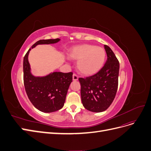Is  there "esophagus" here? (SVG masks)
<instances>
[{
    "mask_svg": "<svg viewBox=\"0 0 151 151\" xmlns=\"http://www.w3.org/2000/svg\"><path fill=\"white\" fill-rule=\"evenodd\" d=\"M78 76H77V75H76V74H73V76H72V79H73V81H77L78 80Z\"/></svg>",
    "mask_w": 151,
    "mask_h": 151,
    "instance_id": "esophagus-1",
    "label": "esophagus"
}]
</instances>
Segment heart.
<instances>
[{"label":"heart","mask_w":151,"mask_h":151,"mask_svg":"<svg viewBox=\"0 0 151 151\" xmlns=\"http://www.w3.org/2000/svg\"><path fill=\"white\" fill-rule=\"evenodd\" d=\"M70 60L77 62L81 74L91 76L98 73L103 66L106 57L104 50L91 44H83L72 48L68 53Z\"/></svg>","instance_id":"1"}]
</instances>
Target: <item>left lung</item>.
I'll list each match as a JSON object with an SVG mask.
<instances>
[{"label":"left lung","mask_w":151,"mask_h":151,"mask_svg":"<svg viewBox=\"0 0 151 151\" xmlns=\"http://www.w3.org/2000/svg\"><path fill=\"white\" fill-rule=\"evenodd\" d=\"M107 60L96 74L86 78H79L82 103L88 110L103 112L110 106L118 89L120 64L115 53L104 45Z\"/></svg>","instance_id":"obj_1"}]
</instances>
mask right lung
<instances>
[{
    "label": "right lung",
    "instance_id": "obj_1",
    "mask_svg": "<svg viewBox=\"0 0 151 151\" xmlns=\"http://www.w3.org/2000/svg\"><path fill=\"white\" fill-rule=\"evenodd\" d=\"M60 39L42 40L36 42L31 48L38 45L59 42ZM31 48L23 60L24 84L27 95L33 106L40 111L52 113L58 111L64 105L67 91L72 81V73L53 72L44 76H36L31 72L28 61Z\"/></svg>",
    "mask_w": 151,
    "mask_h": 151
}]
</instances>
